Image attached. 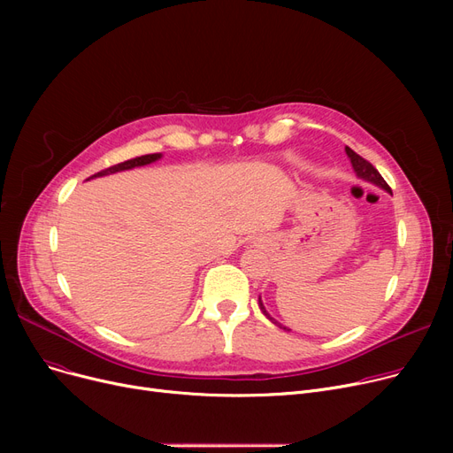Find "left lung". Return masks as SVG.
I'll use <instances>...</instances> for the list:
<instances>
[{
  "label": "left lung",
  "mask_w": 453,
  "mask_h": 453,
  "mask_svg": "<svg viewBox=\"0 0 453 453\" xmlns=\"http://www.w3.org/2000/svg\"><path fill=\"white\" fill-rule=\"evenodd\" d=\"M345 152H347V156H349V159H350V163H352V169H354L356 176L365 180V181H369V183H372V185H376V187H382L384 190H388V193H391V188H389V185L386 183V180H384L382 176H380V173L374 169V166H372L367 159H364L362 156H358L354 150H350L349 147H345ZM258 306H260V312H263L273 325H277V326L282 328V330H288V332H290L288 326L280 325L277 319H273V318L268 314V311L265 308L263 301H260V297H258Z\"/></svg>",
  "instance_id": "1"
}]
</instances>
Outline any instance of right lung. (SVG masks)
Returning a JSON list of instances; mask_svg holds the SVG:
<instances>
[{
	"mask_svg": "<svg viewBox=\"0 0 453 453\" xmlns=\"http://www.w3.org/2000/svg\"><path fill=\"white\" fill-rule=\"evenodd\" d=\"M161 159V154H147V156H139V157H134V159H128V161H123V163H117L113 166H110V169H104L97 174H93L91 178L88 180H93V178H101V176H108V174H115V173H123V171H130V169H135V166H145V165H150L154 161Z\"/></svg>",
	"mask_w": 453,
	"mask_h": 453,
	"instance_id": "right-lung-1",
	"label": "right lung"
}]
</instances>
